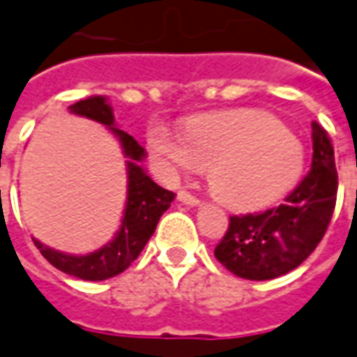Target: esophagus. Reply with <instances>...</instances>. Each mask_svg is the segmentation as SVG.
<instances>
[{"instance_id": "esophagus-1", "label": "esophagus", "mask_w": 357, "mask_h": 357, "mask_svg": "<svg viewBox=\"0 0 357 357\" xmlns=\"http://www.w3.org/2000/svg\"><path fill=\"white\" fill-rule=\"evenodd\" d=\"M178 202H181V204H186V206H199V199L196 198L194 194H190V192L186 190L178 192Z\"/></svg>"}]
</instances>
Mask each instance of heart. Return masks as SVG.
I'll return each instance as SVG.
<instances>
[{"label": "heart", "instance_id": "heart-1", "mask_svg": "<svg viewBox=\"0 0 357 357\" xmlns=\"http://www.w3.org/2000/svg\"><path fill=\"white\" fill-rule=\"evenodd\" d=\"M169 173L209 169L213 196L232 209H259L302 178L305 151L279 119L261 109H225L190 119L184 134L165 125L148 132Z\"/></svg>", "mask_w": 357, "mask_h": 357}]
</instances>
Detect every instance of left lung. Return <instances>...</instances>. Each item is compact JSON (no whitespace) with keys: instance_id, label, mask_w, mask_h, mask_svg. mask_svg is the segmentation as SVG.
I'll list each match as a JSON object with an SVG mask.
<instances>
[{"instance_id":"8db88e82","label":"left lung","mask_w":357,"mask_h":357,"mask_svg":"<svg viewBox=\"0 0 357 357\" xmlns=\"http://www.w3.org/2000/svg\"><path fill=\"white\" fill-rule=\"evenodd\" d=\"M312 169L279 207L232 215L215 257L240 279L269 280L305 261L335 211L338 174L327 130L312 123Z\"/></svg>"}]
</instances>
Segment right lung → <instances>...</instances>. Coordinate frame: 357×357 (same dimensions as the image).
<instances>
[{
  "mask_svg": "<svg viewBox=\"0 0 357 357\" xmlns=\"http://www.w3.org/2000/svg\"><path fill=\"white\" fill-rule=\"evenodd\" d=\"M70 113L98 121L109 128L121 142L126 161V206L121 221V229L115 238L107 242L105 246L86 255H70L44 246L40 240L34 244L40 254L59 271L78 277L82 280H105L123 273L140 255L144 246L148 244L151 234L158 227L161 215L165 213L174 194L171 190L161 188L159 184L151 181L148 173L144 171L140 161L146 158V150L134 140L130 134L115 126L113 109L103 96H92L80 100L69 107Z\"/></svg>",
  "mask_w": 357,
  "mask_h": 357,
  "instance_id": "obj_1",
  "label": "right lung"
}]
</instances>
